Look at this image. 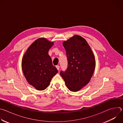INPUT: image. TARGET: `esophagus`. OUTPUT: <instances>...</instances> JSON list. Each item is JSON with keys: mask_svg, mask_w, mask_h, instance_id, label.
<instances>
[{"mask_svg": "<svg viewBox=\"0 0 123 123\" xmlns=\"http://www.w3.org/2000/svg\"><path fill=\"white\" fill-rule=\"evenodd\" d=\"M56 68H57V69L59 71V68H60V67H59V66H58V65H57L56 66Z\"/></svg>", "mask_w": 123, "mask_h": 123, "instance_id": "obj_1", "label": "esophagus"}]
</instances>
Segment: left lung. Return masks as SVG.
I'll use <instances>...</instances> for the list:
<instances>
[{
	"label": "left lung",
	"instance_id": "1",
	"mask_svg": "<svg viewBox=\"0 0 123 123\" xmlns=\"http://www.w3.org/2000/svg\"><path fill=\"white\" fill-rule=\"evenodd\" d=\"M63 45L66 52L68 67L60 75L68 89L77 92L90 82L95 67L93 52L86 40L75 35Z\"/></svg>",
	"mask_w": 123,
	"mask_h": 123
}]
</instances>
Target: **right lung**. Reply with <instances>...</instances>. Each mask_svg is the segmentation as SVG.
Listing matches in <instances>:
<instances>
[{"instance_id": "obj_1", "label": "right lung", "mask_w": 123, "mask_h": 123, "mask_svg": "<svg viewBox=\"0 0 123 123\" xmlns=\"http://www.w3.org/2000/svg\"><path fill=\"white\" fill-rule=\"evenodd\" d=\"M53 44L45 38H39L28 49L22 59V68L26 79L38 91L46 89L58 73L48 54Z\"/></svg>"}]
</instances>
